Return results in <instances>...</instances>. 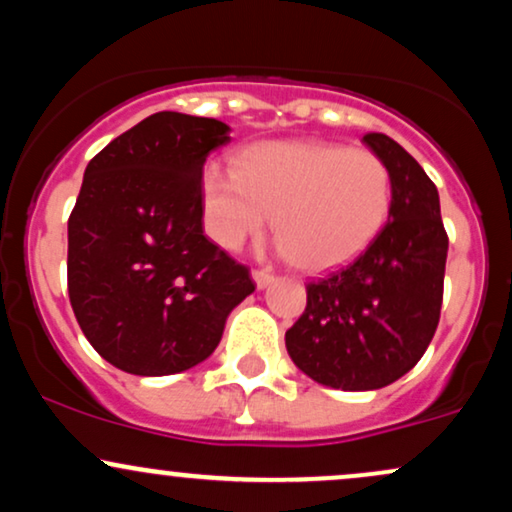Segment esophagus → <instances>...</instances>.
Returning a JSON list of instances; mask_svg holds the SVG:
<instances>
[{"label":"esophagus","instance_id":"34e87169","mask_svg":"<svg viewBox=\"0 0 512 512\" xmlns=\"http://www.w3.org/2000/svg\"><path fill=\"white\" fill-rule=\"evenodd\" d=\"M252 281L257 284V289H267L274 281V272H269V269H252Z\"/></svg>","mask_w":512,"mask_h":512}]
</instances>
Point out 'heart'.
Returning <instances> with one entry per match:
<instances>
[{"mask_svg": "<svg viewBox=\"0 0 512 512\" xmlns=\"http://www.w3.org/2000/svg\"><path fill=\"white\" fill-rule=\"evenodd\" d=\"M202 207L221 248H240L272 214L279 250L305 272H330L383 231L392 175L368 149L315 139L260 142L240 151L236 173L204 170Z\"/></svg>", "mask_w": 512, "mask_h": 512, "instance_id": "b5f03b06", "label": "heart"}]
</instances>
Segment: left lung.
I'll return each mask as SVG.
<instances>
[{"label":"left lung","mask_w":512,"mask_h":512,"mask_svg":"<svg viewBox=\"0 0 512 512\" xmlns=\"http://www.w3.org/2000/svg\"><path fill=\"white\" fill-rule=\"evenodd\" d=\"M363 142L390 168V216L354 262L308 281L303 315L286 332L308 378L349 392L395 383L419 363L440 320L448 257L433 180L387 134Z\"/></svg>","instance_id":"obj_1"}]
</instances>
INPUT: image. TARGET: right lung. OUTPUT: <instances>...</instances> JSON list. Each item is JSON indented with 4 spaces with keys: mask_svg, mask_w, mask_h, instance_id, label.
<instances>
[{
    "mask_svg": "<svg viewBox=\"0 0 512 512\" xmlns=\"http://www.w3.org/2000/svg\"><path fill=\"white\" fill-rule=\"evenodd\" d=\"M228 132L214 117L163 110L86 166L69 216V301L93 349L125 373L202 363L255 291L250 269L202 228L204 161Z\"/></svg>",
    "mask_w": 512,
    "mask_h": 512,
    "instance_id": "add662e5",
    "label": "right lung"
}]
</instances>
